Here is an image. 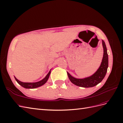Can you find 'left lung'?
<instances>
[{
    "label": "left lung",
    "instance_id": "obj_1",
    "mask_svg": "<svg viewBox=\"0 0 123 123\" xmlns=\"http://www.w3.org/2000/svg\"><path fill=\"white\" fill-rule=\"evenodd\" d=\"M102 43L104 49V55L100 67L94 74L90 77H86L83 79L75 78L70 74L67 72L68 78L73 84L82 87H92L97 85L100 83L105 78L107 72L108 68V55L107 53V49L105 42L102 40Z\"/></svg>",
    "mask_w": 123,
    "mask_h": 123
}]
</instances>
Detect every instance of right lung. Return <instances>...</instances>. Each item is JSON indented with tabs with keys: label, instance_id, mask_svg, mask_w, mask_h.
I'll use <instances>...</instances> for the list:
<instances>
[{
	"label": "right lung",
	"instance_id": "1",
	"mask_svg": "<svg viewBox=\"0 0 123 123\" xmlns=\"http://www.w3.org/2000/svg\"><path fill=\"white\" fill-rule=\"evenodd\" d=\"M51 69L50 70V71L49 72L48 74L46 75V77L44 79H43L42 80L37 82H32V83L23 82L19 81L15 77H14V78L15 79V80L16 81V82H17L19 85H21L22 87H24L25 88H35L39 87L41 86H42L43 85H44L46 82H47V81L48 80V79L49 77V75L51 74Z\"/></svg>",
	"mask_w": 123,
	"mask_h": 123
}]
</instances>
